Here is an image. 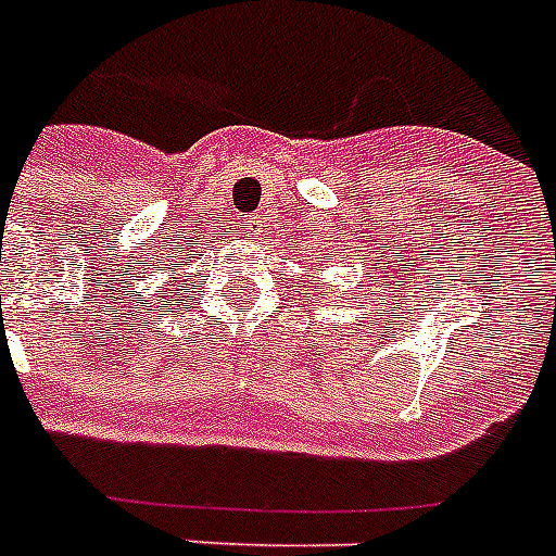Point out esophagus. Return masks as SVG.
<instances>
[{"instance_id": "34e87169", "label": "esophagus", "mask_w": 556, "mask_h": 556, "mask_svg": "<svg viewBox=\"0 0 556 556\" xmlns=\"http://www.w3.org/2000/svg\"><path fill=\"white\" fill-rule=\"evenodd\" d=\"M242 226L249 228L251 235H256V231H260V226H263V217H260V214H251V217H245V220H242Z\"/></svg>"}]
</instances>
